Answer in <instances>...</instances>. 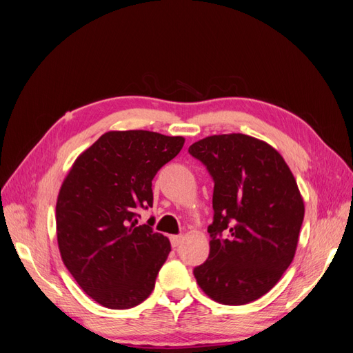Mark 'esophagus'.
Listing matches in <instances>:
<instances>
[{
	"mask_svg": "<svg viewBox=\"0 0 353 353\" xmlns=\"http://www.w3.org/2000/svg\"><path fill=\"white\" fill-rule=\"evenodd\" d=\"M169 240H170V244H172V248L176 249L181 244V240H183V236H170Z\"/></svg>",
	"mask_w": 353,
	"mask_h": 353,
	"instance_id": "1",
	"label": "esophagus"
}]
</instances>
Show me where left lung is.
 Returning a JSON list of instances; mask_svg holds the SVG:
<instances>
[{
  "label": "left lung",
  "mask_w": 353,
  "mask_h": 353,
  "mask_svg": "<svg viewBox=\"0 0 353 353\" xmlns=\"http://www.w3.org/2000/svg\"><path fill=\"white\" fill-rule=\"evenodd\" d=\"M188 153L213 178L209 258L197 284L222 305H245L268 293L290 266L305 205L283 156L244 134L206 137Z\"/></svg>",
  "instance_id": "left-lung-1"
}]
</instances>
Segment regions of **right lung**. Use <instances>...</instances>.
Segmentation results:
<instances>
[{
  "mask_svg": "<svg viewBox=\"0 0 353 353\" xmlns=\"http://www.w3.org/2000/svg\"><path fill=\"white\" fill-rule=\"evenodd\" d=\"M183 137L152 131H110L74 160L56 205L63 263L82 290L110 309L144 302L170 252L153 219L152 181L184 145Z\"/></svg>",
  "mask_w": 353,
  "mask_h": 353,
  "instance_id": "right-lung-1",
  "label": "right lung"
}]
</instances>
